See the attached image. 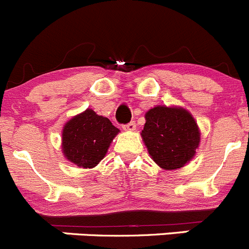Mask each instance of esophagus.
<instances>
[{
  "label": "esophagus",
  "mask_w": 249,
  "mask_h": 249,
  "mask_svg": "<svg viewBox=\"0 0 249 249\" xmlns=\"http://www.w3.org/2000/svg\"><path fill=\"white\" fill-rule=\"evenodd\" d=\"M135 127H136L135 122H130L127 123V124L123 125V129L127 130V131H133V130H135Z\"/></svg>",
  "instance_id": "obj_1"
}]
</instances>
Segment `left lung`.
Segmentation results:
<instances>
[{
    "mask_svg": "<svg viewBox=\"0 0 249 249\" xmlns=\"http://www.w3.org/2000/svg\"><path fill=\"white\" fill-rule=\"evenodd\" d=\"M141 136L152 160L165 170L185 166L200 144V131L191 114L182 108L155 107L145 114Z\"/></svg>",
    "mask_w": 249,
    "mask_h": 249,
    "instance_id": "left-lung-1",
    "label": "left lung"
}]
</instances>
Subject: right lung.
Instances as JSON below:
<instances>
[{
    "label": "right lung",
    "instance_id": "obj_1",
    "mask_svg": "<svg viewBox=\"0 0 249 249\" xmlns=\"http://www.w3.org/2000/svg\"><path fill=\"white\" fill-rule=\"evenodd\" d=\"M118 133L119 129L108 118L87 109L64 126L62 134L64 156L77 166L86 169L97 166Z\"/></svg>",
    "mask_w": 249,
    "mask_h": 249
}]
</instances>
